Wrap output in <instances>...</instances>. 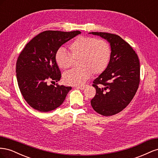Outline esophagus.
<instances>
[{
	"mask_svg": "<svg viewBox=\"0 0 158 158\" xmlns=\"http://www.w3.org/2000/svg\"><path fill=\"white\" fill-rule=\"evenodd\" d=\"M76 88L80 89H84L85 88V85H77Z\"/></svg>",
	"mask_w": 158,
	"mask_h": 158,
	"instance_id": "obj_1",
	"label": "esophagus"
}]
</instances>
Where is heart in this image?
<instances>
[{
    "label": "heart",
    "mask_w": 158,
    "mask_h": 158,
    "mask_svg": "<svg viewBox=\"0 0 158 158\" xmlns=\"http://www.w3.org/2000/svg\"><path fill=\"white\" fill-rule=\"evenodd\" d=\"M69 53L60 49L55 56L59 67L66 70L78 60V68L63 74L64 82L69 85L82 84L90 76L102 73L109 64L111 49L109 43L94 37L80 36L69 45Z\"/></svg>",
    "instance_id": "heart-1"
}]
</instances>
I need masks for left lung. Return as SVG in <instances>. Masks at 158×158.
<instances>
[{"mask_svg": "<svg viewBox=\"0 0 158 158\" xmlns=\"http://www.w3.org/2000/svg\"><path fill=\"white\" fill-rule=\"evenodd\" d=\"M107 40L111 55L107 69L93 82L96 94L91 100L95 111L111 116L125 109L132 101L140 84V62L132 47L113 33L91 32Z\"/></svg>", "mask_w": 158, "mask_h": 158, "instance_id": "1", "label": "left lung"}]
</instances>
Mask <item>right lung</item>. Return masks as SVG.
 <instances>
[{
	"label": "right lung",
	"instance_id": "1",
	"mask_svg": "<svg viewBox=\"0 0 158 158\" xmlns=\"http://www.w3.org/2000/svg\"><path fill=\"white\" fill-rule=\"evenodd\" d=\"M47 30L27 43L16 63V77L19 88L26 102L32 108L48 112L63 103L72 87L56 84L47 85V81L58 82L61 73L55 60L57 51L62 45L78 34Z\"/></svg>",
	"mask_w": 158,
	"mask_h": 158
}]
</instances>
